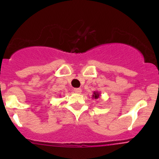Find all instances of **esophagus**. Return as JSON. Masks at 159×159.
<instances>
[{"mask_svg":"<svg viewBox=\"0 0 159 159\" xmlns=\"http://www.w3.org/2000/svg\"><path fill=\"white\" fill-rule=\"evenodd\" d=\"M74 91H75V93H77V94H81V89H74Z\"/></svg>","mask_w":159,"mask_h":159,"instance_id":"34e87169","label":"esophagus"}]
</instances>
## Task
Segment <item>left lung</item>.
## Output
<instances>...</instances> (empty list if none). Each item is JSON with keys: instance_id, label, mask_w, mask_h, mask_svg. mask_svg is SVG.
I'll return each instance as SVG.
<instances>
[{"instance_id": "1", "label": "left lung", "mask_w": 159, "mask_h": 159, "mask_svg": "<svg viewBox=\"0 0 159 159\" xmlns=\"http://www.w3.org/2000/svg\"><path fill=\"white\" fill-rule=\"evenodd\" d=\"M92 98H95V99H98V98H100V92L98 91H95L93 92V94H92Z\"/></svg>"}]
</instances>
